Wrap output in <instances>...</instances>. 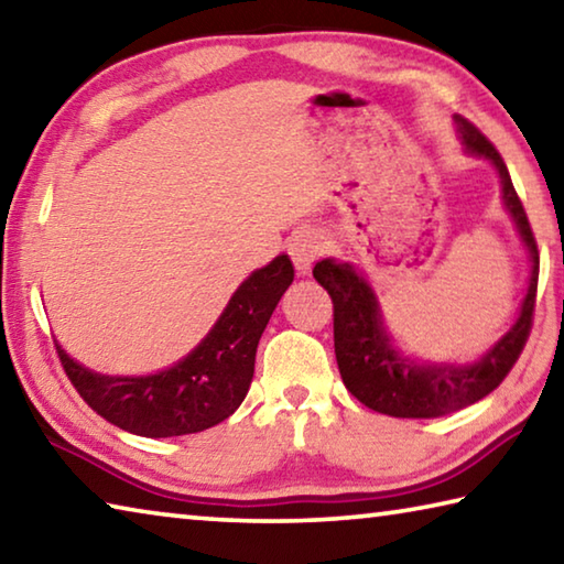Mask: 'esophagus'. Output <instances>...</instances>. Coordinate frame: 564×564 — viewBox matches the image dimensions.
<instances>
[{
    "instance_id": "esophagus-1",
    "label": "esophagus",
    "mask_w": 564,
    "mask_h": 564,
    "mask_svg": "<svg viewBox=\"0 0 564 564\" xmlns=\"http://www.w3.org/2000/svg\"><path fill=\"white\" fill-rule=\"evenodd\" d=\"M323 248H326V243H323V236L318 231H313V228L295 231L289 243V253L295 263V271L308 273L311 265L316 263V259L323 253Z\"/></svg>"
}]
</instances>
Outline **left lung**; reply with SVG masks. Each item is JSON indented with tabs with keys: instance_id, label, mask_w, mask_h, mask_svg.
<instances>
[{
	"instance_id": "8db88e82",
	"label": "left lung",
	"mask_w": 564,
	"mask_h": 564,
	"mask_svg": "<svg viewBox=\"0 0 564 564\" xmlns=\"http://www.w3.org/2000/svg\"><path fill=\"white\" fill-rule=\"evenodd\" d=\"M455 123L465 149L477 156L490 159L498 169L505 208L510 212L532 256L528 295H524L520 318L514 321V326L473 366H417V362L400 356L390 343L383 318H380L376 293L366 279L352 271L348 263H336L333 259L318 261L313 269V279L328 291L333 301V343H336V360L343 383L362 405L383 415L437 417L477 403V400L490 395L510 373L532 330L540 253L528 214H524L498 149L460 113H455Z\"/></svg>"
}]
</instances>
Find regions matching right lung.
I'll use <instances>...</instances> for the list:
<instances>
[{"mask_svg":"<svg viewBox=\"0 0 564 564\" xmlns=\"http://www.w3.org/2000/svg\"><path fill=\"white\" fill-rule=\"evenodd\" d=\"M291 283V259L275 256L238 285L208 336L156 376H99L74 362L62 346L56 352L84 403L121 431L144 437L202 433L243 403L263 328Z\"/></svg>","mask_w":564,"mask_h":564,"instance_id":"right-lung-1","label":"right lung"}]
</instances>
